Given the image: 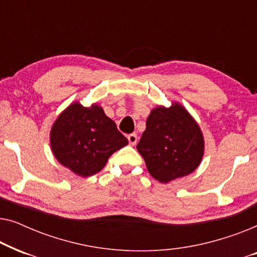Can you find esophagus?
Listing matches in <instances>:
<instances>
[{
	"mask_svg": "<svg viewBox=\"0 0 257 257\" xmlns=\"http://www.w3.org/2000/svg\"><path fill=\"white\" fill-rule=\"evenodd\" d=\"M127 139H128L130 145H132V146H135L137 142H138V137H137L136 133H131V135H128Z\"/></svg>",
	"mask_w": 257,
	"mask_h": 257,
	"instance_id": "esophagus-1",
	"label": "esophagus"
}]
</instances>
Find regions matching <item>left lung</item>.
Returning <instances> with one entry per match:
<instances>
[{
    "label": "left lung",
    "mask_w": 257,
    "mask_h": 257,
    "mask_svg": "<svg viewBox=\"0 0 257 257\" xmlns=\"http://www.w3.org/2000/svg\"><path fill=\"white\" fill-rule=\"evenodd\" d=\"M137 150L154 179L168 182L192 173L203 156L198 124L180 105L151 112Z\"/></svg>",
    "instance_id": "8db88e82"
}]
</instances>
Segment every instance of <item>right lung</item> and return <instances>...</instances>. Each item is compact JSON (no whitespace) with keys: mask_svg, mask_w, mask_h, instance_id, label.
<instances>
[{"mask_svg":"<svg viewBox=\"0 0 257 257\" xmlns=\"http://www.w3.org/2000/svg\"><path fill=\"white\" fill-rule=\"evenodd\" d=\"M50 142L56 159L82 177L98 173L115 151L128 144L103 108L78 103L70 105L55 121Z\"/></svg>","mask_w":257,"mask_h":257,"instance_id":"1","label":"right lung"}]
</instances>
